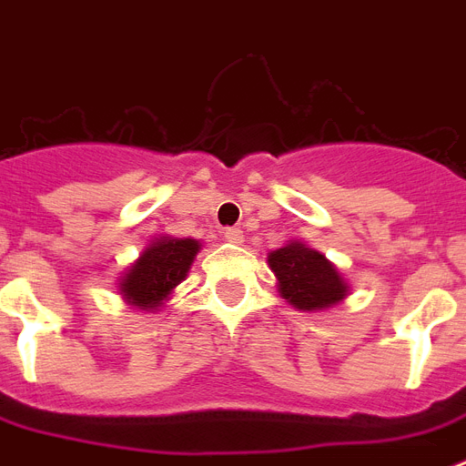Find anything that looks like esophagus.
I'll use <instances>...</instances> for the list:
<instances>
[{"label":"esophagus","instance_id":"obj_1","mask_svg":"<svg viewBox=\"0 0 466 466\" xmlns=\"http://www.w3.org/2000/svg\"><path fill=\"white\" fill-rule=\"evenodd\" d=\"M225 239L229 241V244H241V241H244V232H241L239 227H227Z\"/></svg>","mask_w":466,"mask_h":466}]
</instances>
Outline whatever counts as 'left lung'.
I'll return each mask as SVG.
<instances>
[{
	"instance_id": "8db88e82",
	"label": "left lung",
	"mask_w": 466,
	"mask_h": 466,
	"mask_svg": "<svg viewBox=\"0 0 466 466\" xmlns=\"http://www.w3.org/2000/svg\"><path fill=\"white\" fill-rule=\"evenodd\" d=\"M280 298L299 311H324L350 295V285L321 251L299 239L268 254Z\"/></svg>"
}]
</instances>
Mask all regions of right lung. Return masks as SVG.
<instances>
[{
	"label": "right lung",
	"mask_w": 466,
	"mask_h": 466,
	"mask_svg": "<svg viewBox=\"0 0 466 466\" xmlns=\"http://www.w3.org/2000/svg\"><path fill=\"white\" fill-rule=\"evenodd\" d=\"M203 244L198 239H178L161 234L142 248V254L118 278V295L127 307L140 311H159L176 288L186 280Z\"/></svg>",
	"instance_id": "add662e5"
}]
</instances>
